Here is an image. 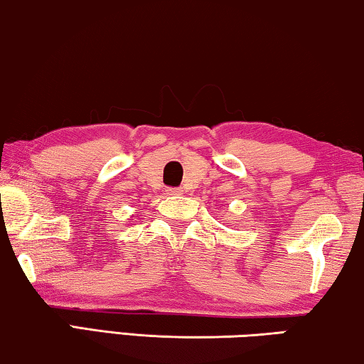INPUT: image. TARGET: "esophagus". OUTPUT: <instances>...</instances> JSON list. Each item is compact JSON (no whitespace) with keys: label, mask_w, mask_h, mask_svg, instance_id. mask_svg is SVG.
Listing matches in <instances>:
<instances>
[{"label":"esophagus","mask_w":364,"mask_h":364,"mask_svg":"<svg viewBox=\"0 0 364 364\" xmlns=\"http://www.w3.org/2000/svg\"><path fill=\"white\" fill-rule=\"evenodd\" d=\"M166 192H168L169 195H181V192H182V190H181V188H174V187H169V188H166Z\"/></svg>","instance_id":"1"}]
</instances>
